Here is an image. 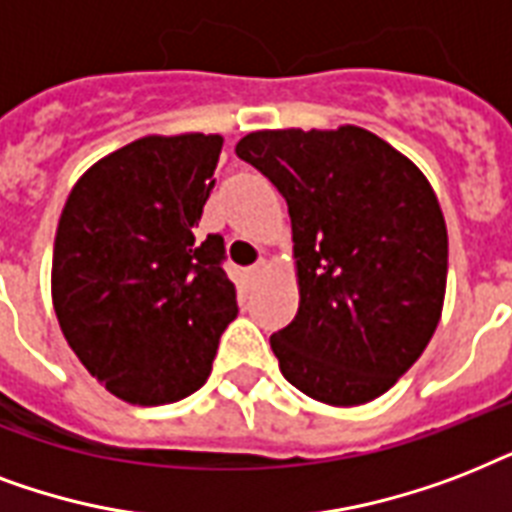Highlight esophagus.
Returning a JSON list of instances; mask_svg holds the SVG:
<instances>
[{"instance_id": "1", "label": "esophagus", "mask_w": 512, "mask_h": 512, "mask_svg": "<svg viewBox=\"0 0 512 512\" xmlns=\"http://www.w3.org/2000/svg\"><path fill=\"white\" fill-rule=\"evenodd\" d=\"M245 272H248V277H251V280H259V277L267 272V261H256V264L245 269Z\"/></svg>"}]
</instances>
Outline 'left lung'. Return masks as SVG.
<instances>
[{
    "label": "left lung",
    "instance_id": "obj_1",
    "mask_svg": "<svg viewBox=\"0 0 512 512\" xmlns=\"http://www.w3.org/2000/svg\"><path fill=\"white\" fill-rule=\"evenodd\" d=\"M288 202L299 312L269 336L304 395L360 406L417 363L443 310L449 235L425 173L374 133L256 130L235 146Z\"/></svg>",
    "mask_w": 512,
    "mask_h": 512
}]
</instances>
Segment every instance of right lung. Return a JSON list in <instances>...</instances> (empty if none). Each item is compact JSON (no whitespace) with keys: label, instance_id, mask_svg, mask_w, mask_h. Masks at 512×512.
Returning <instances> with one entry per match:
<instances>
[{"label":"right lung","instance_id":"obj_1","mask_svg":"<svg viewBox=\"0 0 512 512\" xmlns=\"http://www.w3.org/2000/svg\"><path fill=\"white\" fill-rule=\"evenodd\" d=\"M221 136H146L71 189L53 248V307L82 366L117 398L162 406L200 390L237 318L224 237H197Z\"/></svg>","mask_w":512,"mask_h":512}]
</instances>
